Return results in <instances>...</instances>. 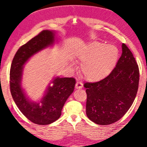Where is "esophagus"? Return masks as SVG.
I'll list each match as a JSON object with an SVG mask.
<instances>
[{
	"label": "esophagus",
	"mask_w": 147,
	"mask_h": 147,
	"mask_svg": "<svg viewBox=\"0 0 147 147\" xmlns=\"http://www.w3.org/2000/svg\"><path fill=\"white\" fill-rule=\"evenodd\" d=\"M83 87V83L81 82H79V81H77V83H76V85H75V88L76 89H81Z\"/></svg>",
	"instance_id": "1"
}]
</instances>
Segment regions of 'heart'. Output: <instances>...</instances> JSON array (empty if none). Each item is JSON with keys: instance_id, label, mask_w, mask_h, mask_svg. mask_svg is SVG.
<instances>
[{"instance_id": "1", "label": "heart", "mask_w": 147, "mask_h": 147, "mask_svg": "<svg viewBox=\"0 0 147 147\" xmlns=\"http://www.w3.org/2000/svg\"><path fill=\"white\" fill-rule=\"evenodd\" d=\"M118 58L117 47L97 41L90 42L77 53V59L82 64L81 72L91 82L107 77L114 69Z\"/></svg>"}]
</instances>
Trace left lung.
I'll return each instance as SVG.
<instances>
[{"label": "left lung", "mask_w": 147, "mask_h": 147, "mask_svg": "<svg viewBox=\"0 0 147 147\" xmlns=\"http://www.w3.org/2000/svg\"><path fill=\"white\" fill-rule=\"evenodd\" d=\"M121 47V56L110 75L98 82L84 84L87 116L98 125L119 120L132 105L138 92V66L125 44Z\"/></svg>", "instance_id": "8db88e82"}]
</instances>
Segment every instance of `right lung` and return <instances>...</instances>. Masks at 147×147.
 <instances>
[{"instance_id": "obj_1", "label": "right lung", "mask_w": 147, "mask_h": 147, "mask_svg": "<svg viewBox=\"0 0 147 147\" xmlns=\"http://www.w3.org/2000/svg\"><path fill=\"white\" fill-rule=\"evenodd\" d=\"M55 32L42 30L22 45L13 59L10 70V90L15 103L26 117L38 125H48L58 119L68 98L73 92L74 78H53L40 102L32 101L22 87L24 66L31 57L55 42Z\"/></svg>"}]
</instances>
